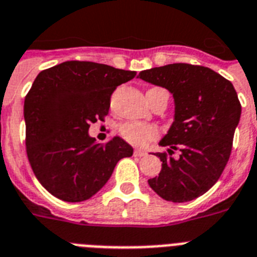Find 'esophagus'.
<instances>
[{
  "label": "esophagus",
  "instance_id": "obj_1",
  "mask_svg": "<svg viewBox=\"0 0 257 257\" xmlns=\"http://www.w3.org/2000/svg\"><path fill=\"white\" fill-rule=\"evenodd\" d=\"M133 154H135L136 157H144V156H147V152L143 149H135Z\"/></svg>",
  "mask_w": 257,
  "mask_h": 257
}]
</instances>
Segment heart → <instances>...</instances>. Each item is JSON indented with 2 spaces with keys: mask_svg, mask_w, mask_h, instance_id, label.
Segmentation results:
<instances>
[{
  "mask_svg": "<svg viewBox=\"0 0 257 257\" xmlns=\"http://www.w3.org/2000/svg\"><path fill=\"white\" fill-rule=\"evenodd\" d=\"M158 87L148 89V91H157ZM120 133L126 141L135 145H147L152 140L158 136V128L156 125L143 124V122H125L120 126Z\"/></svg>",
  "mask_w": 257,
  "mask_h": 257,
  "instance_id": "heart-1",
  "label": "heart"
}]
</instances>
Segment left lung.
I'll list each match as a JSON object with an SVG mask.
<instances>
[{"instance_id":"obj_1","label":"left lung","mask_w":257,"mask_h":257,"mask_svg":"<svg viewBox=\"0 0 257 257\" xmlns=\"http://www.w3.org/2000/svg\"><path fill=\"white\" fill-rule=\"evenodd\" d=\"M140 79L169 89L176 117L157 153L158 177L148 181L165 201L183 203L203 195L216 183L230 160L241 105L232 83L203 66L173 63L140 72ZM176 150L178 158H173Z\"/></svg>"}]
</instances>
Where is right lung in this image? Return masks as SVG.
I'll return each mask as SVG.
<instances>
[{
	"mask_svg": "<svg viewBox=\"0 0 257 257\" xmlns=\"http://www.w3.org/2000/svg\"><path fill=\"white\" fill-rule=\"evenodd\" d=\"M135 71L95 62L68 60L41 71L25 97L26 154L35 177L54 197L83 202L110 178L133 148L118 136L105 144L89 137V125L104 121L110 96Z\"/></svg>",
	"mask_w": 257,
	"mask_h": 257,
	"instance_id": "1",
	"label": "right lung"
}]
</instances>
